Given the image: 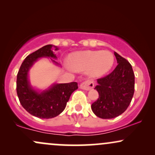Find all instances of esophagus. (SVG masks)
Here are the masks:
<instances>
[{"instance_id":"obj_1","label":"esophagus","mask_w":155,"mask_h":155,"mask_svg":"<svg viewBox=\"0 0 155 155\" xmlns=\"http://www.w3.org/2000/svg\"><path fill=\"white\" fill-rule=\"evenodd\" d=\"M93 87H94L93 81H90V80L84 81V82L81 83V85H80V88L84 90H90Z\"/></svg>"}]
</instances>
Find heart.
I'll return each instance as SVG.
<instances>
[{"label":"heart","instance_id":"heart-1","mask_svg":"<svg viewBox=\"0 0 155 155\" xmlns=\"http://www.w3.org/2000/svg\"><path fill=\"white\" fill-rule=\"evenodd\" d=\"M114 63L112 52L103 51H79L68 57L69 66L75 71H84L92 78H99L109 71Z\"/></svg>","mask_w":155,"mask_h":155}]
</instances>
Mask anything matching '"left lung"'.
<instances>
[{"label": "left lung", "instance_id": "1", "mask_svg": "<svg viewBox=\"0 0 155 155\" xmlns=\"http://www.w3.org/2000/svg\"><path fill=\"white\" fill-rule=\"evenodd\" d=\"M118 65L111 74L97 80L95 89L97 100L91 108L101 119H112L125 111L132 101L135 88V75L127 60L114 51Z\"/></svg>", "mask_w": 155, "mask_h": 155}]
</instances>
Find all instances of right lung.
Wrapping results in <instances>:
<instances>
[{"label":"right lung","mask_w":155,"mask_h":155,"mask_svg":"<svg viewBox=\"0 0 155 155\" xmlns=\"http://www.w3.org/2000/svg\"><path fill=\"white\" fill-rule=\"evenodd\" d=\"M52 47L55 48L54 50L58 49L56 46L49 44L28 55L17 76V93L21 105L28 113L41 119H51L61 114L71 95L78 89L77 82L54 84L43 91H38L31 85L28 72L39 58H49L55 65H59L52 59H57L51 50Z\"/></svg>","instance_id":"add662e5"}]
</instances>
